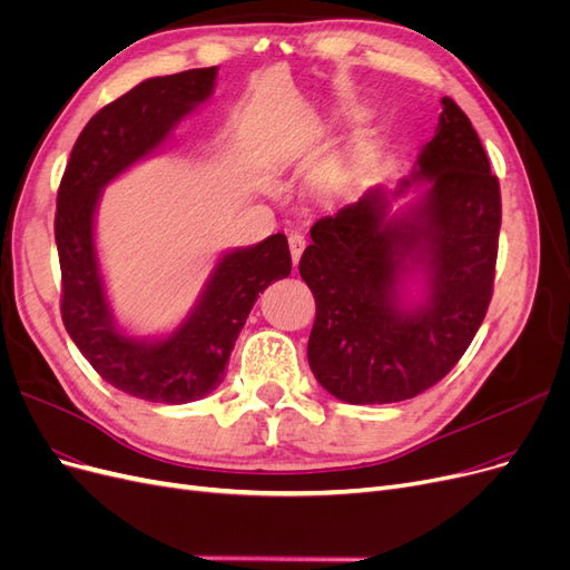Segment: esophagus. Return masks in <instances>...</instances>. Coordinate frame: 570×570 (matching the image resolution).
Wrapping results in <instances>:
<instances>
[{
  "mask_svg": "<svg viewBox=\"0 0 570 570\" xmlns=\"http://www.w3.org/2000/svg\"><path fill=\"white\" fill-rule=\"evenodd\" d=\"M305 244H307V239H305L303 232H291V235H288V248H291V258H293V263H298V261H301L303 250H305Z\"/></svg>",
  "mask_w": 570,
  "mask_h": 570,
  "instance_id": "1",
  "label": "esophagus"
}]
</instances>
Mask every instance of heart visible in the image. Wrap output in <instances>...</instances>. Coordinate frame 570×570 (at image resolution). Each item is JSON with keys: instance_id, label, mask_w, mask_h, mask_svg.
I'll list each match as a JSON object with an SVG mask.
<instances>
[{"instance_id": "1", "label": "heart", "mask_w": 570, "mask_h": 570, "mask_svg": "<svg viewBox=\"0 0 570 570\" xmlns=\"http://www.w3.org/2000/svg\"><path fill=\"white\" fill-rule=\"evenodd\" d=\"M322 180H324L326 185H335V183L341 180V168H335V166H331V168H324Z\"/></svg>"}]
</instances>
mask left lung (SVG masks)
I'll list each match as a JSON object with an SVG mask.
<instances>
[{"mask_svg": "<svg viewBox=\"0 0 570 570\" xmlns=\"http://www.w3.org/2000/svg\"><path fill=\"white\" fill-rule=\"evenodd\" d=\"M434 138L394 193L373 187L312 225L301 258L317 317L307 360L320 385L347 404L413 399L465 354L493 296L500 183L470 117L441 98ZM415 181L424 197L387 219L389 199ZM426 269L424 301L406 306L401 279Z\"/></svg>", "mask_w": 570, "mask_h": 570, "instance_id": "obj_1", "label": "left lung"}]
</instances>
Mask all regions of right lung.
I'll use <instances>...</instances> for the list:
<instances>
[{"label": "right lung", "instance_id": "1", "mask_svg": "<svg viewBox=\"0 0 570 570\" xmlns=\"http://www.w3.org/2000/svg\"><path fill=\"white\" fill-rule=\"evenodd\" d=\"M216 72L199 68L145 79L105 105L79 134L58 187L53 229L62 324L102 381L145 402L187 404L214 392L258 293L291 274L282 232L225 253L195 309L161 341L121 333L105 298L94 244L100 189L157 150L176 124L214 94Z\"/></svg>", "mask_w": 570, "mask_h": 570}]
</instances>
